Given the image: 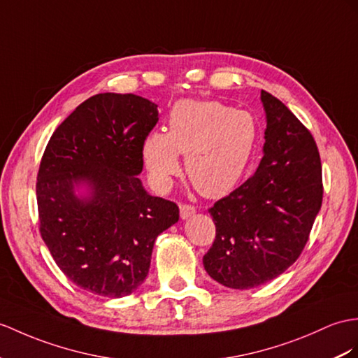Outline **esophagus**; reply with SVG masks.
Here are the masks:
<instances>
[{
  "label": "esophagus",
  "mask_w": 358,
  "mask_h": 358,
  "mask_svg": "<svg viewBox=\"0 0 358 358\" xmlns=\"http://www.w3.org/2000/svg\"><path fill=\"white\" fill-rule=\"evenodd\" d=\"M179 209H180V219H182V220H187V219H189L191 215L196 214V208H194L193 205L182 203V205L179 206Z\"/></svg>",
  "instance_id": "34e87169"
}]
</instances>
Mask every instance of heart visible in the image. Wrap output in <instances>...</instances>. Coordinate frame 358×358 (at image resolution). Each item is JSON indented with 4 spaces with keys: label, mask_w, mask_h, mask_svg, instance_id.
<instances>
[{
    "label": "heart",
    "mask_w": 358,
    "mask_h": 358,
    "mask_svg": "<svg viewBox=\"0 0 358 358\" xmlns=\"http://www.w3.org/2000/svg\"><path fill=\"white\" fill-rule=\"evenodd\" d=\"M257 123L246 110L219 101L182 100L173 108L169 132L144 139L143 156L152 180L169 189L180 173L179 155L200 193L222 197L238 184L257 144Z\"/></svg>",
    "instance_id": "obj_1"
}]
</instances>
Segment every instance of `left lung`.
Returning a JSON list of instances; mask_svg holds the SVG:
<instances>
[{"label": "left lung", "mask_w": 358, "mask_h": 358, "mask_svg": "<svg viewBox=\"0 0 358 358\" xmlns=\"http://www.w3.org/2000/svg\"><path fill=\"white\" fill-rule=\"evenodd\" d=\"M263 158L255 174L209 209L215 240L203 257L214 281L254 289L284 273L308 241L322 206L317 145L293 112L261 91Z\"/></svg>", "instance_id": "obj_1"}]
</instances>
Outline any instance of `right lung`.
I'll list each match as a JSON object with an SVG mask.
<instances>
[{
  "label": "right lung",
  "instance_id": "right-lung-1",
  "mask_svg": "<svg viewBox=\"0 0 358 358\" xmlns=\"http://www.w3.org/2000/svg\"><path fill=\"white\" fill-rule=\"evenodd\" d=\"M158 104L135 94L85 100L51 135L38 173L39 226L57 267L80 289L123 298L145 280L176 203L147 193L143 145Z\"/></svg>",
  "mask_w": 358,
  "mask_h": 358
}]
</instances>
